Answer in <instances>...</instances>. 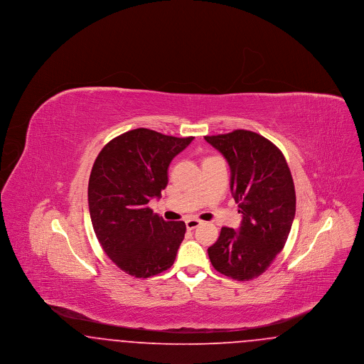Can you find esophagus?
<instances>
[{
  "label": "esophagus",
  "instance_id": "obj_1",
  "mask_svg": "<svg viewBox=\"0 0 364 364\" xmlns=\"http://www.w3.org/2000/svg\"><path fill=\"white\" fill-rule=\"evenodd\" d=\"M199 225H202V221L195 220V218H190V220L186 221V226H187L188 230H192V229H195V228H198Z\"/></svg>",
  "mask_w": 364,
  "mask_h": 364
}]
</instances>
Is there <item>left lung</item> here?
Listing matches in <instances>:
<instances>
[{
  "mask_svg": "<svg viewBox=\"0 0 364 364\" xmlns=\"http://www.w3.org/2000/svg\"><path fill=\"white\" fill-rule=\"evenodd\" d=\"M205 139L229 164L242 215L237 230L221 229L208 258L221 274L248 281L267 270L287 242L296 211L294 178L281 150L259 134L236 129Z\"/></svg>",
  "mask_w": 364,
  "mask_h": 364,
  "instance_id": "obj_1",
  "label": "left lung"
}]
</instances>
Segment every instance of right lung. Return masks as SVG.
Returning <instances> with one entry per match:
<instances>
[{"mask_svg": "<svg viewBox=\"0 0 364 364\" xmlns=\"http://www.w3.org/2000/svg\"><path fill=\"white\" fill-rule=\"evenodd\" d=\"M147 128L112 139L88 180V208L105 254L129 276L149 278L173 264L186 235L183 221H165L149 208L168 186V168L191 141Z\"/></svg>", "mask_w": 364, "mask_h": 364, "instance_id": "1", "label": "right lung"}]
</instances>
